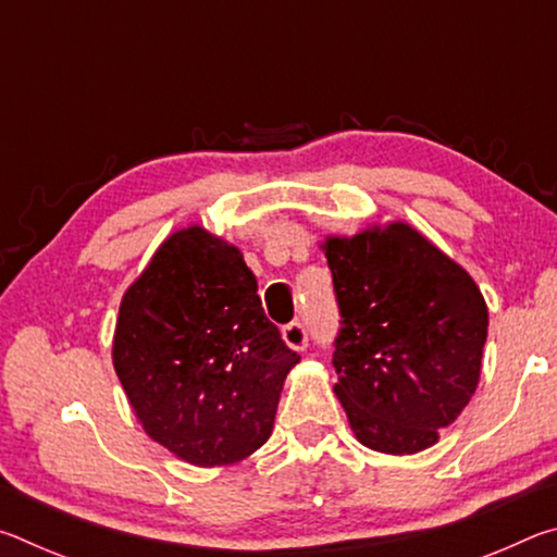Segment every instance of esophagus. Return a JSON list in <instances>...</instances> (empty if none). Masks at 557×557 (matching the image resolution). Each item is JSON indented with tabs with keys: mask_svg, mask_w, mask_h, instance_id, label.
I'll list each match as a JSON object with an SVG mask.
<instances>
[{
	"mask_svg": "<svg viewBox=\"0 0 557 557\" xmlns=\"http://www.w3.org/2000/svg\"><path fill=\"white\" fill-rule=\"evenodd\" d=\"M282 338H285V344L289 348H295V351H305L309 346V332L301 322H289L287 326H282Z\"/></svg>",
	"mask_w": 557,
	"mask_h": 557,
	"instance_id": "obj_1",
	"label": "esophagus"
}]
</instances>
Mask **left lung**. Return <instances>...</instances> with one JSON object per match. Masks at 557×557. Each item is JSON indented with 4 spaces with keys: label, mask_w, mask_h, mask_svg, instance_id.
<instances>
[{
    "label": "left lung",
    "mask_w": 557,
    "mask_h": 557,
    "mask_svg": "<svg viewBox=\"0 0 557 557\" xmlns=\"http://www.w3.org/2000/svg\"><path fill=\"white\" fill-rule=\"evenodd\" d=\"M338 334L332 366L361 445L414 455L476 391L488 314L465 270L405 223L329 238Z\"/></svg>",
    "instance_id": "left-lung-1"
}]
</instances>
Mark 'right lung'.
<instances>
[{
    "instance_id": "right-lung-1",
    "label": "right lung",
    "mask_w": 557,
    "mask_h": 557,
    "mask_svg": "<svg viewBox=\"0 0 557 557\" xmlns=\"http://www.w3.org/2000/svg\"><path fill=\"white\" fill-rule=\"evenodd\" d=\"M112 363L149 437L219 467L265 445L299 356L265 317L240 252L191 225L122 297Z\"/></svg>"
}]
</instances>
